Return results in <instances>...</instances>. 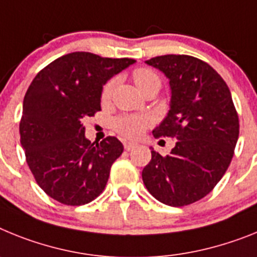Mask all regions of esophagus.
<instances>
[{
  "instance_id": "obj_1",
  "label": "esophagus",
  "mask_w": 257,
  "mask_h": 257,
  "mask_svg": "<svg viewBox=\"0 0 257 257\" xmlns=\"http://www.w3.org/2000/svg\"><path fill=\"white\" fill-rule=\"evenodd\" d=\"M138 145L136 144V142H131V141H124V147H125V150H132V149H135V147H137Z\"/></svg>"
}]
</instances>
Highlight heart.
Wrapping results in <instances>:
<instances>
[{"label": "heart", "mask_w": 257, "mask_h": 257, "mask_svg": "<svg viewBox=\"0 0 257 257\" xmlns=\"http://www.w3.org/2000/svg\"><path fill=\"white\" fill-rule=\"evenodd\" d=\"M133 81L138 89L145 85H149V84H159L160 85L159 77L153 71L146 70V68L136 70L133 72ZM113 88H115V80H110L102 90V99L103 101L111 97ZM147 124H149V119L145 116L124 115L115 120V129L124 137L135 138L138 137L146 129Z\"/></svg>", "instance_id": "b5f03b06"}]
</instances>
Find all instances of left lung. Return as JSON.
<instances>
[{
  "label": "left lung",
  "mask_w": 257,
  "mask_h": 257,
  "mask_svg": "<svg viewBox=\"0 0 257 257\" xmlns=\"http://www.w3.org/2000/svg\"><path fill=\"white\" fill-rule=\"evenodd\" d=\"M169 80L171 102L154 137H176L171 154L153 149L142 171L159 202L182 207L202 199L225 175L233 158L239 120L226 82L208 63L190 55H162L145 62Z\"/></svg>",
  "instance_id": "left-lung-1"
}]
</instances>
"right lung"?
<instances>
[{
	"mask_svg": "<svg viewBox=\"0 0 257 257\" xmlns=\"http://www.w3.org/2000/svg\"><path fill=\"white\" fill-rule=\"evenodd\" d=\"M136 63L76 51L40 71L24 95L21 144L36 182L67 206H81L103 191L124 146L116 137L91 144L82 120L101 110L103 85Z\"/></svg>",
	"mask_w": 257,
	"mask_h": 257,
	"instance_id": "1",
	"label": "right lung"
}]
</instances>
